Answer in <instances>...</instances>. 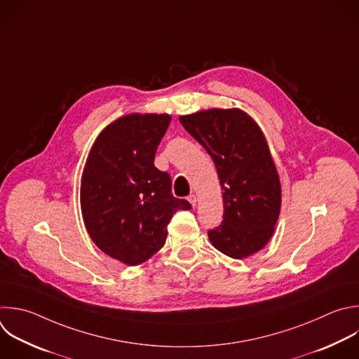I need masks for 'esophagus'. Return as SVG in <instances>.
Listing matches in <instances>:
<instances>
[{
  "label": "esophagus",
  "mask_w": 359,
  "mask_h": 359,
  "mask_svg": "<svg viewBox=\"0 0 359 359\" xmlns=\"http://www.w3.org/2000/svg\"><path fill=\"white\" fill-rule=\"evenodd\" d=\"M187 200H189V203H190L193 207L197 204V198H196V196H194V194H190V196L187 197Z\"/></svg>",
  "instance_id": "esophagus-1"
}]
</instances>
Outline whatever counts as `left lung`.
Instances as JSON below:
<instances>
[{"mask_svg":"<svg viewBox=\"0 0 359 359\" xmlns=\"http://www.w3.org/2000/svg\"><path fill=\"white\" fill-rule=\"evenodd\" d=\"M179 119L211 156L222 189L224 219L208 231L210 243L233 259L258 252L271 240L282 203L264 133L238 108H212Z\"/></svg>","mask_w":359,"mask_h":359,"instance_id":"8db88e82","label":"left lung"}]
</instances>
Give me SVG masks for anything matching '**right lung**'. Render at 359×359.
Masks as SVG:
<instances>
[{
    "instance_id": "add662e5",
    "label": "right lung",
    "mask_w": 359,
    "mask_h": 359,
    "mask_svg": "<svg viewBox=\"0 0 359 359\" xmlns=\"http://www.w3.org/2000/svg\"><path fill=\"white\" fill-rule=\"evenodd\" d=\"M168 114H130L97 137L81 176L83 219L93 243L130 266L155 255L166 241L177 210L169 173L155 168V154L170 124Z\"/></svg>"
}]
</instances>
